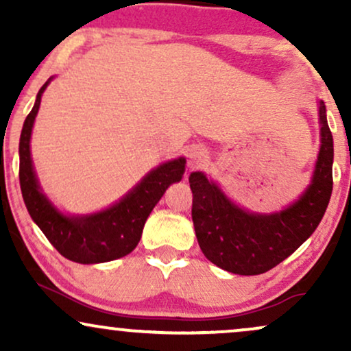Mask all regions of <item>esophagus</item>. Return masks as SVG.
Instances as JSON below:
<instances>
[{
    "label": "esophagus",
    "mask_w": 351,
    "mask_h": 351,
    "mask_svg": "<svg viewBox=\"0 0 351 351\" xmlns=\"http://www.w3.org/2000/svg\"><path fill=\"white\" fill-rule=\"evenodd\" d=\"M206 152L203 150V148L199 147H193L189 148L188 152V167L191 168V170H195V168H199L201 165L206 163Z\"/></svg>",
    "instance_id": "34e87169"
}]
</instances>
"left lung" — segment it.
<instances>
[{
  "label": "left lung",
  "mask_w": 351,
  "mask_h": 351,
  "mask_svg": "<svg viewBox=\"0 0 351 351\" xmlns=\"http://www.w3.org/2000/svg\"><path fill=\"white\" fill-rule=\"evenodd\" d=\"M320 152L308 188L291 206L272 215H257L228 199L215 181L195 171L191 217L204 256L224 271L239 276L264 274L287 259L312 236L325 215L333 188V138L325 104L318 102Z\"/></svg>",
  "instance_id": "1"
}]
</instances>
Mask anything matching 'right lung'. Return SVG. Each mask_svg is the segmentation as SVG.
<instances>
[{"label":"right lung","mask_w":351,"mask_h":351,"mask_svg":"<svg viewBox=\"0 0 351 351\" xmlns=\"http://www.w3.org/2000/svg\"><path fill=\"white\" fill-rule=\"evenodd\" d=\"M47 80L39 88L33 110L26 117L19 138V184L27 211L49 243L66 259L79 264H99L130 254L138 244L145 221L163 193L184 173L186 160L167 162L148 173L119 203L86 216H66L46 198L31 160V132L41 106Z\"/></svg>","instance_id":"obj_1"}]
</instances>
